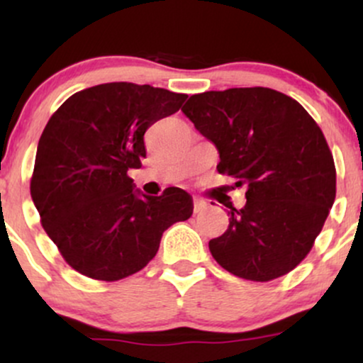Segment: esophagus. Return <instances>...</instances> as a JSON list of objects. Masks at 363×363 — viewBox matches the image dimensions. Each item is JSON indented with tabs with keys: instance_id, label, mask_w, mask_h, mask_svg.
I'll use <instances>...</instances> for the list:
<instances>
[{
	"instance_id": "obj_1",
	"label": "esophagus",
	"mask_w": 363,
	"mask_h": 363,
	"mask_svg": "<svg viewBox=\"0 0 363 363\" xmlns=\"http://www.w3.org/2000/svg\"><path fill=\"white\" fill-rule=\"evenodd\" d=\"M208 206V203L205 199L201 198H194V213H201V211H205Z\"/></svg>"
}]
</instances>
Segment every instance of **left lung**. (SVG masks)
<instances>
[{"mask_svg":"<svg viewBox=\"0 0 363 363\" xmlns=\"http://www.w3.org/2000/svg\"><path fill=\"white\" fill-rule=\"evenodd\" d=\"M218 148L220 174L245 186L244 208L210 240L235 277L272 281L311 252L336 196V167L323 131L297 101L251 86L191 95L181 109Z\"/></svg>","mask_w":363,"mask_h":363,"instance_id":"left-lung-1","label":"left lung"}]
</instances>
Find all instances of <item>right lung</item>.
<instances>
[{"label":"right lung","mask_w":363,"mask_h":363,"mask_svg":"<svg viewBox=\"0 0 363 363\" xmlns=\"http://www.w3.org/2000/svg\"><path fill=\"white\" fill-rule=\"evenodd\" d=\"M186 99L152 85L102 83L73 94L48 121L30 196L45 234L78 273L101 281L138 273L170 225L193 215L181 187L140 196L128 176L147 157V129Z\"/></svg>","instance_id":"1"}]
</instances>
